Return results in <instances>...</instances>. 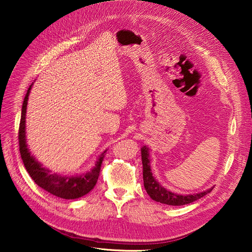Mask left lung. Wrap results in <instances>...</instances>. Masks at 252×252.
Listing matches in <instances>:
<instances>
[{
	"instance_id": "1",
	"label": "left lung",
	"mask_w": 252,
	"mask_h": 252,
	"mask_svg": "<svg viewBox=\"0 0 252 252\" xmlns=\"http://www.w3.org/2000/svg\"><path fill=\"white\" fill-rule=\"evenodd\" d=\"M141 153H142V163H143L144 187L153 200L163 204H167V205H176V206L185 205L200 199L201 197L205 196L207 193H209L211 190H213V188H210L207 191H204L201 193L186 195V196L179 195L170 191H167L161 186V185H159V183H158L152 176L150 164H149L150 160H149L148 148L144 146L141 149Z\"/></svg>"
}]
</instances>
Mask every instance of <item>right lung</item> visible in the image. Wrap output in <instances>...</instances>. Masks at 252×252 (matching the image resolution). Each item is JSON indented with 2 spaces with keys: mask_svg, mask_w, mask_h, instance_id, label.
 Instances as JSON below:
<instances>
[{
  "mask_svg": "<svg viewBox=\"0 0 252 252\" xmlns=\"http://www.w3.org/2000/svg\"><path fill=\"white\" fill-rule=\"evenodd\" d=\"M32 86L29 88L26 93L21 110V118L19 124L18 140H19V150L22 158L23 164L30 174L33 182L45 191L62 199H76L88 194L97 184L102 161L105 157V150L99 157L96 166L93 168L90 173L78 176V177H61L55 174H50L49 170L42 166L31 155L28 145L25 140V113L26 106H28V99Z\"/></svg>",
  "mask_w": 252,
  "mask_h": 252,
  "instance_id": "obj_1",
  "label": "right lung"
}]
</instances>
